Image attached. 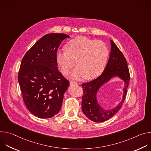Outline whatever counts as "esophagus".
I'll use <instances>...</instances> for the list:
<instances>
[{
	"instance_id": "34e87169",
	"label": "esophagus",
	"mask_w": 151,
	"mask_h": 151,
	"mask_svg": "<svg viewBox=\"0 0 151 151\" xmlns=\"http://www.w3.org/2000/svg\"><path fill=\"white\" fill-rule=\"evenodd\" d=\"M70 85H78V83H77V82H70Z\"/></svg>"
}]
</instances>
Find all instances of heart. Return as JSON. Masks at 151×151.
Instances as JSON below:
<instances>
[{"mask_svg":"<svg viewBox=\"0 0 151 151\" xmlns=\"http://www.w3.org/2000/svg\"><path fill=\"white\" fill-rule=\"evenodd\" d=\"M65 48L58 50L55 54L57 64L63 75H68L75 64L76 67L70 75L72 79L83 76L92 79L104 70L109 51L103 42L79 36L70 40Z\"/></svg>","mask_w":151,"mask_h":151,"instance_id":"b5f03b06","label":"heart"}]
</instances>
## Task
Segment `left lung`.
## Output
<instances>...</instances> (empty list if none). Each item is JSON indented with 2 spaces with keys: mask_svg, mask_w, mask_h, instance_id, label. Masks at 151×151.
<instances>
[{
  "mask_svg": "<svg viewBox=\"0 0 151 151\" xmlns=\"http://www.w3.org/2000/svg\"><path fill=\"white\" fill-rule=\"evenodd\" d=\"M110 42L109 58L103 73L95 79L82 84L83 90L82 111L86 116L95 122H102L109 119L121 109L126 97L130 81V73L126 59L114 42L110 40ZM115 77L124 82L122 99L115 107L111 109H104L98 103L97 94L104 84Z\"/></svg>",
  "mask_w": 151,
  "mask_h": 151,
  "instance_id": "1",
  "label": "left lung"
}]
</instances>
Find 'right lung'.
I'll use <instances>...</instances> for the list:
<instances>
[{"label":"right lung","mask_w":151,"mask_h":151,"mask_svg":"<svg viewBox=\"0 0 151 151\" xmlns=\"http://www.w3.org/2000/svg\"><path fill=\"white\" fill-rule=\"evenodd\" d=\"M69 36L50 33L41 37L24 56L18 76L28 110L39 118L57 114L69 82L57 68L55 54L61 42Z\"/></svg>","instance_id":"1"}]
</instances>
